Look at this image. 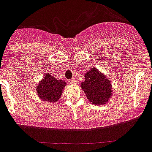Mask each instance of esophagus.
<instances>
[{
    "label": "esophagus",
    "instance_id": "34e87169",
    "mask_svg": "<svg viewBox=\"0 0 152 152\" xmlns=\"http://www.w3.org/2000/svg\"><path fill=\"white\" fill-rule=\"evenodd\" d=\"M69 83H71V84H76V82L74 79H69Z\"/></svg>",
    "mask_w": 152,
    "mask_h": 152
}]
</instances>
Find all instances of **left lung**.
Listing matches in <instances>:
<instances>
[{
    "mask_svg": "<svg viewBox=\"0 0 152 152\" xmlns=\"http://www.w3.org/2000/svg\"><path fill=\"white\" fill-rule=\"evenodd\" d=\"M86 80L81 87L89 101L93 104L103 105L112 95V86L109 79L96 67L91 68L85 75Z\"/></svg>",
    "mask_w": 152,
    "mask_h": 152,
    "instance_id": "obj_1",
    "label": "left lung"
}]
</instances>
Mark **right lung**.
Returning a JSON list of instances; mask_svg holds the SVG:
<instances>
[{"mask_svg":"<svg viewBox=\"0 0 152 152\" xmlns=\"http://www.w3.org/2000/svg\"><path fill=\"white\" fill-rule=\"evenodd\" d=\"M66 86L63 80H58L49 73H46L43 79L37 88L39 97L46 102H56L61 96L62 91Z\"/></svg>","mask_w":152,"mask_h":152,"instance_id":"1","label":"right lung"}]
</instances>
